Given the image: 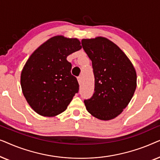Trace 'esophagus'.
Instances as JSON below:
<instances>
[{
	"instance_id": "34e87169",
	"label": "esophagus",
	"mask_w": 160,
	"mask_h": 160,
	"mask_svg": "<svg viewBox=\"0 0 160 160\" xmlns=\"http://www.w3.org/2000/svg\"><path fill=\"white\" fill-rule=\"evenodd\" d=\"M77 79H78V84H79L80 85L82 84V78L81 77V76H78Z\"/></svg>"
}]
</instances>
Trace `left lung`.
I'll return each mask as SVG.
<instances>
[{
    "mask_svg": "<svg viewBox=\"0 0 160 160\" xmlns=\"http://www.w3.org/2000/svg\"><path fill=\"white\" fill-rule=\"evenodd\" d=\"M83 49L92 60L95 92L85 100L88 112L100 120H111L130 102L137 86L136 71L117 44L104 37L82 39Z\"/></svg>",
    "mask_w": 160,
    "mask_h": 160,
    "instance_id": "1",
    "label": "left lung"
}]
</instances>
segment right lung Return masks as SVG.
Masks as SVG:
<instances>
[{"mask_svg":"<svg viewBox=\"0 0 160 160\" xmlns=\"http://www.w3.org/2000/svg\"><path fill=\"white\" fill-rule=\"evenodd\" d=\"M82 49L78 39L52 37L32 52L21 73V87L32 110L55 117L66 110L78 91L67 57Z\"/></svg>","mask_w":160,"mask_h":160,"instance_id":"add662e5","label":"right lung"}]
</instances>
